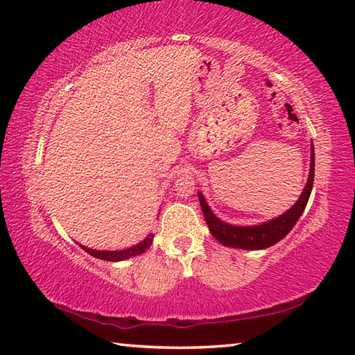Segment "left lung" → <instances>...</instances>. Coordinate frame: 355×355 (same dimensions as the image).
I'll return each mask as SVG.
<instances>
[{
    "mask_svg": "<svg viewBox=\"0 0 355 355\" xmlns=\"http://www.w3.org/2000/svg\"><path fill=\"white\" fill-rule=\"evenodd\" d=\"M313 173H315V155H313V145L311 146V168L309 176L304 190L300 195L298 200L293 204L289 210L284 211L273 219L264 220L255 225H235L229 224L225 220L219 219L215 213L211 211L210 205L207 204L204 195L198 191V198L200 202V210L204 213L205 223L209 225V230L220 244L227 247H235V249L243 250H263L277 244L282 241L287 233L292 230V227L297 224V220L302 216L306 209L307 200H309L312 185H313Z\"/></svg>",
    "mask_w": 355,
    "mask_h": 355,
    "instance_id": "1",
    "label": "left lung"
}]
</instances>
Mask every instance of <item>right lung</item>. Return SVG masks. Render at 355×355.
Returning a JSON list of instances; mask_svg holds the SVG:
<instances>
[{"instance_id": "obj_1", "label": "right lung", "mask_w": 355, "mask_h": 355, "mask_svg": "<svg viewBox=\"0 0 355 355\" xmlns=\"http://www.w3.org/2000/svg\"><path fill=\"white\" fill-rule=\"evenodd\" d=\"M153 238L155 235L150 233L148 236H145V239L140 241L136 245H131L128 249H122V250H96V249H89V247L78 244L85 252H88L89 255L96 257L98 259H105V261H112V263H117V261H125L132 257H137L140 253H144L153 243Z\"/></svg>"}]
</instances>
